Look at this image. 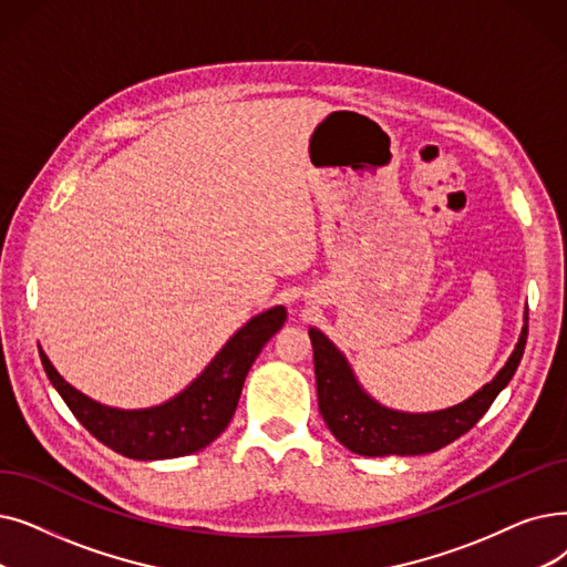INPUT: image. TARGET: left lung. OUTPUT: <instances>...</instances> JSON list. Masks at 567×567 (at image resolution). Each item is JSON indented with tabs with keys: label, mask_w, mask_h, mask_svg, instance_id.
<instances>
[{
	"label": "left lung",
	"mask_w": 567,
	"mask_h": 567,
	"mask_svg": "<svg viewBox=\"0 0 567 567\" xmlns=\"http://www.w3.org/2000/svg\"><path fill=\"white\" fill-rule=\"evenodd\" d=\"M528 338V312L519 342L503 365V371L484 384L475 396L440 412L405 414L378 405L354 380L352 368L333 348V342L317 329H310L317 399L329 431L344 447L361 456H416L450 445L471 431L482 414L496 401L519 365Z\"/></svg>",
	"instance_id": "8db88e82"
}]
</instances>
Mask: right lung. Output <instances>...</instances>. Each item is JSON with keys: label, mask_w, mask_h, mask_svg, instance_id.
<instances>
[{"label": "right lung", "mask_w": 567, "mask_h": 567, "mask_svg": "<svg viewBox=\"0 0 567 567\" xmlns=\"http://www.w3.org/2000/svg\"><path fill=\"white\" fill-rule=\"evenodd\" d=\"M285 319L287 312L282 306L252 317L183 393L147 410H115L87 399L62 380L41 350L39 354L48 380L53 382L73 416L106 447L136 461L176 458L204 450L227 429L245 375L264 344L282 329Z\"/></svg>", "instance_id": "1"}]
</instances>
